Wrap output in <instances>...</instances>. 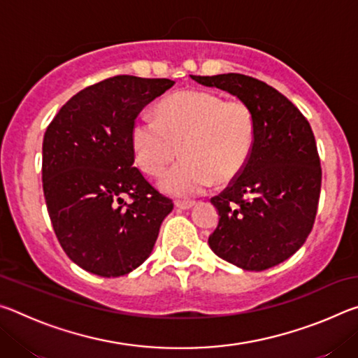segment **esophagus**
<instances>
[{
  "instance_id": "esophagus-1",
  "label": "esophagus",
  "mask_w": 358,
  "mask_h": 358,
  "mask_svg": "<svg viewBox=\"0 0 358 358\" xmlns=\"http://www.w3.org/2000/svg\"><path fill=\"white\" fill-rule=\"evenodd\" d=\"M194 201H175V205H177L178 208H181V210H187V208H191V207H194Z\"/></svg>"
}]
</instances>
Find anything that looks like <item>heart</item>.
Wrapping results in <instances>:
<instances>
[{"instance_id": "heart-1", "label": "heart", "mask_w": 358, "mask_h": 358, "mask_svg": "<svg viewBox=\"0 0 358 358\" xmlns=\"http://www.w3.org/2000/svg\"><path fill=\"white\" fill-rule=\"evenodd\" d=\"M256 138V118L241 99L187 90L169 96L157 117L143 113L132 126V147L143 172L157 175L175 156L183 157L161 175L159 187L172 196H196L226 185L243 171Z\"/></svg>"}]
</instances>
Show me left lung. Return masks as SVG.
Here are the masks:
<instances>
[{
  "label": "left lung",
  "instance_id": "8db88e82",
  "mask_svg": "<svg viewBox=\"0 0 358 358\" xmlns=\"http://www.w3.org/2000/svg\"><path fill=\"white\" fill-rule=\"evenodd\" d=\"M251 107L256 138L250 159L211 202L220 222L208 237L217 257L251 271L284 262L300 250L316 220L322 169L308 120L270 85L235 74L191 76Z\"/></svg>",
  "mask_w": 358,
  "mask_h": 358
}]
</instances>
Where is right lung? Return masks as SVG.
Returning a JSON list of instances; mask_svg holds the SVG:
<instances>
[{"label": "right lung", "instance_id": "add662e5", "mask_svg": "<svg viewBox=\"0 0 358 358\" xmlns=\"http://www.w3.org/2000/svg\"><path fill=\"white\" fill-rule=\"evenodd\" d=\"M175 82L115 76L72 96L47 126L42 187L53 230L72 262L117 278L153 251L172 199L137 167L132 126Z\"/></svg>", "mask_w": 358, "mask_h": 358}]
</instances>
